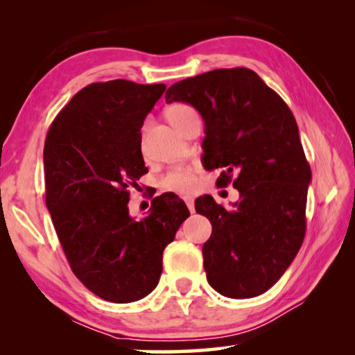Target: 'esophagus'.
Returning a JSON list of instances; mask_svg holds the SVG:
<instances>
[{
	"mask_svg": "<svg viewBox=\"0 0 355 355\" xmlns=\"http://www.w3.org/2000/svg\"><path fill=\"white\" fill-rule=\"evenodd\" d=\"M184 202H186V207L189 208V211L194 213V199H192V197H184Z\"/></svg>",
	"mask_w": 355,
	"mask_h": 355,
	"instance_id": "1",
	"label": "esophagus"
}]
</instances>
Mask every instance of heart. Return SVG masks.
I'll return each mask as SVG.
<instances>
[{
    "label": "heart",
    "mask_w": 355,
    "mask_h": 355,
    "mask_svg": "<svg viewBox=\"0 0 355 355\" xmlns=\"http://www.w3.org/2000/svg\"><path fill=\"white\" fill-rule=\"evenodd\" d=\"M197 116V112L192 110L191 106L177 103L167 107L166 117L169 122L175 127L177 130L182 127V125L189 120L191 117ZM161 188L164 191L171 192H178V194H191L192 191L196 189V178H194V171L191 167H175L171 172H167L166 175L161 180Z\"/></svg>",
    "instance_id": "obj_1"
}]
</instances>
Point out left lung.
Here are the masks:
<instances>
[{"instance_id": "1", "label": "left lung", "mask_w": 355, "mask_h": 355, "mask_svg": "<svg viewBox=\"0 0 355 355\" xmlns=\"http://www.w3.org/2000/svg\"><path fill=\"white\" fill-rule=\"evenodd\" d=\"M166 101H182L205 122L203 163L233 180L232 209L211 196L196 211L213 225L203 244L207 280L222 296L248 299L268 291L290 268L305 236L311 171L290 107L254 70L218 69L178 81Z\"/></svg>"}]
</instances>
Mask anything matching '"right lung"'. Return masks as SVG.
<instances>
[{"label":"right lung","mask_w":355,"mask_h":355,"mask_svg":"<svg viewBox=\"0 0 355 355\" xmlns=\"http://www.w3.org/2000/svg\"><path fill=\"white\" fill-rule=\"evenodd\" d=\"M164 91V84L127 80L89 84L45 139V202L64 254L81 284L110 302H135L155 290L166 245L189 216L172 192L155 197L141 220L128 211V188L148 172L141 128Z\"/></svg>","instance_id":"1"}]
</instances>
